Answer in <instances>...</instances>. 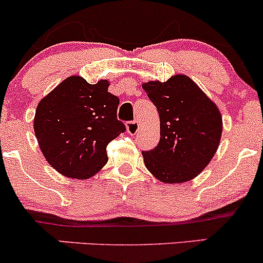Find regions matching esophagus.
<instances>
[{
  "mask_svg": "<svg viewBox=\"0 0 263 263\" xmlns=\"http://www.w3.org/2000/svg\"><path fill=\"white\" fill-rule=\"evenodd\" d=\"M126 129H127V132L131 135V136H134V135L137 134L138 129H140V123H138L137 121H131V122H127Z\"/></svg>",
  "mask_w": 263,
  "mask_h": 263,
  "instance_id": "1",
  "label": "esophagus"
}]
</instances>
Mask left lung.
Instances as JSON below:
<instances>
[{"mask_svg": "<svg viewBox=\"0 0 263 263\" xmlns=\"http://www.w3.org/2000/svg\"><path fill=\"white\" fill-rule=\"evenodd\" d=\"M142 88L160 115V142L142 152L147 170L163 183H182L200 175L217 151L222 116L215 102L186 74Z\"/></svg>", "mask_w": 263, "mask_h": 263, "instance_id": "8db88e82", "label": "left lung"}]
</instances>
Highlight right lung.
<instances>
[{"label":"right lung","instance_id":"1","mask_svg":"<svg viewBox=\"0 0 263 263\" xmlns=\"http://www.w3.org/2000/svg\"><path fill=\"white\" fill-rule=\"evenodd\" d=\"M109 82L70 76L40 101L34 135L47 162L66 177L87 180L107 163L106 147L125 132Z\"/></svg>","mask_w":263,"mask_h":263}]
</instances>
